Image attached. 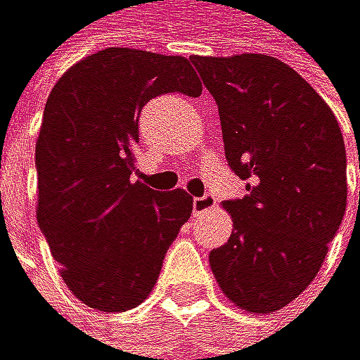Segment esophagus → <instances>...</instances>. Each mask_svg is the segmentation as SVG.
<instances>
[{"label":"esophagus","mask_w":360,"mask_h":360,"mask_svg":"<svg viewBox=\"0 0 360 360\" xmlns=\"http://www.w3.org/2000/svg\"><path fill=\"white\" fill-rule=\"evenodd\" d=\"M217 203V199L212 195H203V197H195V201H192V212H195V217L207 212V210H212Z\"/></svg>","instance_id":"34e87169"}]
</instances>
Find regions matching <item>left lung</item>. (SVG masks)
<instances>
[{
	"label": "left lung",
	"instance_id": "1",
	"mask_svg": "<svg viewBox=\"0 0 360 360\" xmlns=\"http://www.w3.org/2000/svg\"><path fill=\"white\" fill-rule=\"evenodd\" d=\"M190 61L219 105L228 165L245 181V197L224 201L234 228L228 243L210 252V268L241 310H281L314 281L345 214L339 121L281 59L195 55Z\"/></svg>",
	"mask_w": 360,
	"mask_h": 360
}]
</instances>
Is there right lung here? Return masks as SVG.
Returning a JSON list of instances; mask_svg holds the SVG:
<instances>
[{
	"mask_svg": "<svg viewBox=\"0 0 360 360\" xmlns=\"http://www.w3.org/2000/svg\"><path fill=\"white\" fill-rule=\"evenodd\" d=\"M201 90L184 57L105 48L75 63L50 92L34 148L37 221L84 305L126 312L153 292L192 197L132 181L139 115L159 95Z\"/></svg>",
	"mask_w": 360,
	"mask_h": 360,
	"instance_id": "obj_1",
	"label": "right lung"
}]
</instances>
